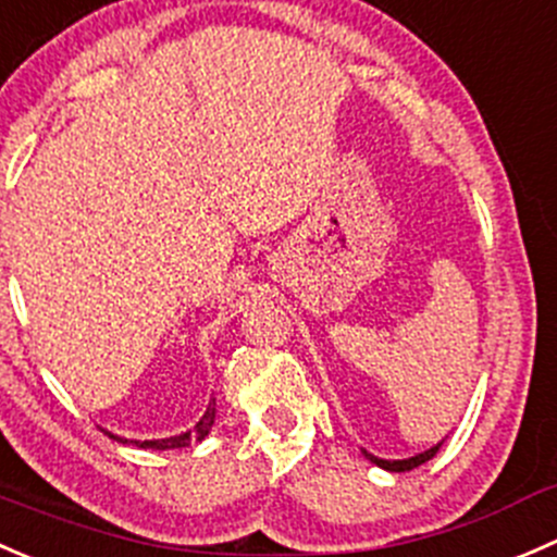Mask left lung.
Instances as JSON below:
<instances>
[{"label":"left lung","instance_id":"1","mask_svg":"<svg viewBox=\"0 0 557 557\" xmlns=\"http://www.w3.org/2000/svg\"><path fill=\"white\" fill-rule=\"evenodd\" d=\"M442 444H444V442H438L436 447L425 449V453L414 455V458H406V460H382V458H376V455L366 453V449H362V453H366V458L371 460V463H376L379 468H384V471H411V468H417V466L428 463V460H431L433 455H436L438 449H442Z\"/></svg>","mask_w":557,"mask_h":557}]
</instances>
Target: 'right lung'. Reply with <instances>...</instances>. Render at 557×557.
<instances>
[{
  "label": "right lung",
  "mask_w": 557,
  "mask_h": 557,
  "mask_svg": "<svg viewBox=\"0 0 557 557\" xmlns=\"http://www.w3.org/2000/svg\"><path fill=\"white\" fill-rule=\"evenodd\" d=\"M213 420H216V406L211 404V406H208L206 414H202V420L197 422V425L191 428V431L181 433V436L159 438V442H135V444H140V447H148V449H178V447H189V444L202 442V438H206L208 433H211ZM110 438H115V442H124V444H126V438L113 436V433H110Z\"/></svg>",
  "instance_id": "obj_1"
}]
</instances>
